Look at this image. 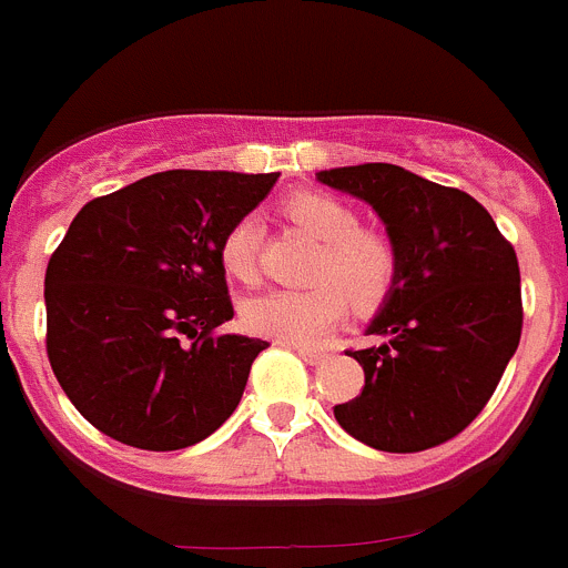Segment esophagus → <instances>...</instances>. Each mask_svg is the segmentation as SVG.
<instances>
[{
  "instance_id": "34e87169",
  "label": "esophagus",
  "mask_w": 568,
  "mask_h": 568,
  "mask_svg": "<svg viewBox=\"0 0 568 568\" xmlns=\"http://www.w3.org/2000/svg\"><path fill=\"white\" fill-rule=\"evenodd\" d=\"M297 355L303 357L308 366H321L323 361H326V355H323V352H312V349H297Z\"/></svg>"
}]
</instances>
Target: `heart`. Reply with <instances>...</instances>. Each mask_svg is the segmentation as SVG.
<instances>
[{
    "label": "heart",
    "instance_id": "obj_1",
    "mask_svg": "<svg viewBox=\"0 0 568 568\" xmlns=\"http://www.w3.org/2000/svg\"><path fill=\"white\" fill-rule=\"evenodd\" d=\"M283 213L321 242V254L312 265L314 285L300 292L271 288L254 294L242 306V323L254 335L306 349L341 323L349 300L355 308L369 312L387 297L398 274V254L387 236L357 227L352 207L335 195L294 193L283 204ZM256 247L260 225L254 219H240L219 247L222 268L251 283L256 276Z\"/></svg>",
    "mask_w": 568,
    "mask_h": 568
}]
</instances>
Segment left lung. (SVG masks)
Listing matches in <instances>:
<instances>
[{
    "label": "left lung",
    "instance_id": "obj_1",
    "mask_svg": "<svg viewBox=\"0 0 568 568\" xmlns=\"http://www.w3.org/2000/svg\"><path fill=\"white\" fill-rule=\"evenodd\" d=\"M317 181L369 204L398 254L393 288L366 326L381 343L349 352L364 389L337 404V424L387 454L442 445L483 413L519 346L511 242L474 195L404 166H335Z\"/></svg>",
    "mask_w": 568,
    "mask_h": 568
}]
</instances>
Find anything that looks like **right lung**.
Returning a JSON list of instances; mask_svg holds the SVG:
<instances>
[{"mask_svg":"<svg viewBox=\"0 0 568 568\" xmlns=\"http://www.w3.org/2000/svg\"><path fill=\"white\" fill-rule=\"evenodd\" d=\"M276 179L166 170L74 216L45 271V349L100 433L181 450L231 418L268 343L213 335L233 317L219 247Z\"/></svg>","mask_w":568,"mask_h":568,"instance_id":"obj_1","label":"right lung"}]
</instances>
